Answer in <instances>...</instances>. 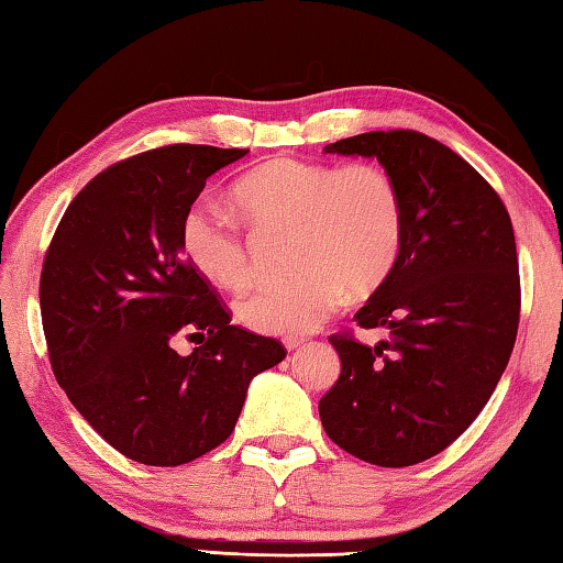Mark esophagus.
<instances>
[{
	"instance_id": "esophagus-1",
	"label": "esophagus",
	"mask_w": 563,
	"mask_h": 563,
	"mask_svg": "<svg viewBox=\"0 0 563 563\" xmlns=\"http://www.w3.org/2000/svg\"><path fill=\"white\" fill-rule=\"evenodd\" d=\"M303 345V338H284V347L286 350H296Z\"/></svg>"
}]
</instances>
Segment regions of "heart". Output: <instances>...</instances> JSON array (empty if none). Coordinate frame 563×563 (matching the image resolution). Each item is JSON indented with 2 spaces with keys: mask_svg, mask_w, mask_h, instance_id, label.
I'll return each instance as SVG.
<instances>
[{
  "mask_svg": "<svg viewBox=\"0 0 563 563\" xmlns=\"http://www.w3.org/2000/svg\"><path fill=\"white\" fill-rule=\"evenodd\" d=\"M235 200L257 230H294V277L262 286L238 306L240 321L264 335L316 331L345 294L365 299L377 291L405 245L399 188L377 164L272 158L240 178ZM181 247L190 267L222 289L252 282L247 240L220 206L188 210Z\"/></svg>",
  "mask_w": 563,
  "mask_h": 563,
  "instance_id": "1",
  "label": "heart"
}]
</instances>
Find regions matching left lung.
Here are the masks:
<instances>
[{
    "mask_svg": "<svg viewBox=\"0 0 563 563\" xmlns=\"http://www.w3.org/2000/svg\"><path fill=\"white\" fill-rule=\"evenodd\" d=\"M325 154L377 158L405 206L395 272L355 313L389 338L328 341L341 377L318 401L331 441L382 468L431 459L478 417L512 355L519 323L515 232L475 168L413 130L365 132Z\"/></svg>",
    "mask_w": 563,
    "mask_h": 563,
    "instance_id": "left-lung-1",
    "label": "left lung"
}]
</instances>
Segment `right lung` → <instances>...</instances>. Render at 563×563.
Masks as SVG:
<instances>
[{"mask_svg":"<svg viewBox=\"0 0 563 563\" xmlns=\"http://www.w3.org/2000/svg\"><path fill=\"white\" fill-rule=\"evenodd\" d=\"M247 150L172 144L117 162L73 198L41 269L53 375L126 459L181 465L225 441L262 369L286 350L230 323L190 267L181 222L206 181ZM197 343L178 354V340Z\"/></svg>","mask_w":563,"mask_h":563,"instance_id":"obj_1","label":"right lung"}]
</instances>
